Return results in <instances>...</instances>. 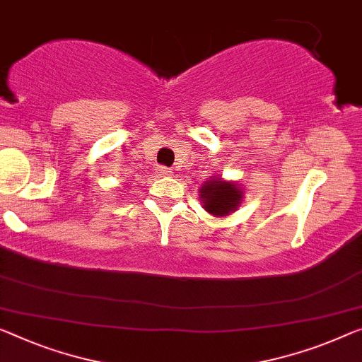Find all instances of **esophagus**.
<instances>
[{
  "mask_svg": "<svg viewBox=\"0 0 362 362\" xmlns=\"http://www.w3.org/2000/svg\"><path fill=\"white\" fill-rule=\"evenodd\" d=\"M157 171H158L160 175H170V170L166 168V166H158Z\"/></svg>",
  "mask_w": 362,
  "mask_h": 362,
  "instance_id": "34e87169",
  "label": "esophagus"
}]
</instances>
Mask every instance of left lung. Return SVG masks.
<instances>
[{"mask_svg":"<svg viewBox=\"0 0 362 362\" xmlns=\"http://www.w3.org/2000/svg\"><path fill=\"white\" fill-rule=\"evenodd\" d=\"M200 199L204 209L215 216H226L239 207L243 200V189L231 181H223L221 177L205 181L200 187Z\"/></svg>","mask_w":362,"mask_h":362,"instance_id":"left-lung-1","label":"left lung"}]
</instances>
